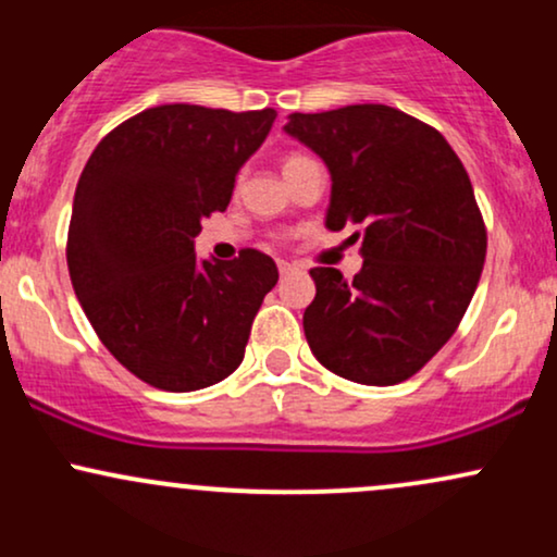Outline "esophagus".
<instances>
[{
  "instance_id": "esophagus-1",
  "label": "esophagus",
  "mask_w": 557,
  "mask_h": 557,
  "mask_svg": "<svg viewBox=\"0 0 557 557\" xmlns=\"http://www.w3.org/2000/svg\"><path fill=\"white\" fill-rule=\"evenodd\" d=\"M277 270H280V277H287V274L293 272V267L287 264V261H277Z\"/></svg>"
}]
</instances>
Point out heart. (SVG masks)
<instances>
[{"instance_id": "b5f03b06", "label": "heart", "mask_w": 557, "mask_h": 557, "mask_svg": "<svg viewBox=\"0 0 557 557\" xmlns=\"http://www.w3.org/2000/svg\"><path fill=\"white\" fill-rule=\"evenodd\" d=\"M298 162H306V157H300V154H290L285 159V164H283V170H287V168H293V164H298Z\"/></svg>"}]
</instances>
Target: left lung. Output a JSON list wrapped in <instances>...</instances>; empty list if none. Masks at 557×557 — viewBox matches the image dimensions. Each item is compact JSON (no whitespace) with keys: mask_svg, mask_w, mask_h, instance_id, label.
Wrapping results in <instances>:
<instances>
[{"mask_svg":"<svg viewBox=\"0 0 557 557\" xmlns=\"http://www.w3.org/2000/svg\"><path fill=\"white\" fill-rule=\"evenodd\" d=\"M283 131L330 170L324 225L363 227L350 283L311 270V354L359 385H398L450 341L482 277L487 233L469 175L434 127L385 104L293 112Z\"/></svg>","mask_w":557,"mask_h":557,"instance_id":"1","label":"left lung"}]
</instances>
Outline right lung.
<instances>
[{"instance_id": "right-lung-1", "label": "right lung", "mask_w": 557, "mask_h": 557, "mask_svg": "<svg viewBox=\"0 0 557 557\" xmlns=\"http://www.w3.org/2000/svg\"><path fill=\"white\" fill-rule=\"evenodd\" d=\"M277 112L164 104L101 140L75 188L67 270L88 322L127 372L170 393L240 367L277 264L246 248L196 259L201 220L225 212L235 177Z\"/></svg>"}]
</instances>
